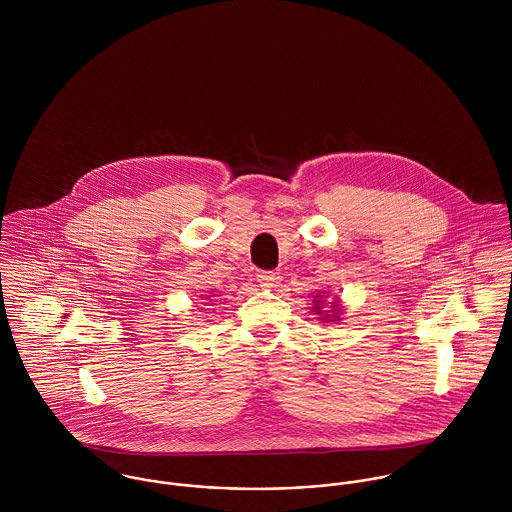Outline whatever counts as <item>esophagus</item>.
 Here are the masks:
<instances>
[{"instance_id":"34e87169","label":"esophagus","mask_w":512,"mask_h":512,"mask_svg":"<svg viewBox=\"0 0 512 512\" xmlns=\"http://www.w3.org/2000/svg\"><path fill=\"white\" fill-rule=\"evenodd\" d=\"M256 282L262 290H272L278 284V276L274 272H258Z\"/></svg>"}]
</instances>
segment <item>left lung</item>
<instances>
[{
	"label": "left lung",
	"instance_id": "obj_1",
	"mask_svg": "<svg viewBox=\"0 0 512 512\" xmlns=\"http://www.w3.org/2000/svg\"><path fill=\"white\" fill-rule=\"evenodd\" d=\"M311 311H315V315H319V319H323L327 323H337V321H341L343 303H341V299L327 303V292H319L313 295Z\"/></svg>",
	"mask_w": 512,
	"mask_h": 512
}]
</instances>
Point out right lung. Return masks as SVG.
<instances>
[{
	"label": "right lung",
	"instance_id": "obj_1",
	"mask_svg": "<svg viewBox=\"0 0 512 512\" xmlns=\"http://www.w3.org/2000/svg\"><path fill=\"white\" fill-rule=\"evenodd\" d=\"M211 297H213V295H211Z\"/></svg>",
	"mask_w": 512,
	"mask_h": 512
}]
</instances>
